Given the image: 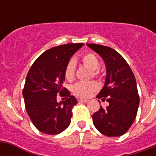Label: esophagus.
I'll use <instances>...</instances> for the list:
<instances>
[{"instance_id": "34e87169", "label": "esophagus", "mask_w": 156, "mask_h": 156, "mask_svg": "<svg viewBox=\"0 0 156 156\" xmlns=\"http://www.w3.org/2000/svg\"><path fill=\"white\" fill-rule=\"evenodd\" d=\"M78 102H81V103H87L88 100H85V99H78Z\"/></svg>"}]
</instances>
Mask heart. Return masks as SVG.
Masks as SVG:
<instances>
[{"instance_id": "heart-1", "label": "heart", "mask_w": 156, "mask_h": 156, "mask_svg": "<svg viewBox=\"0 0 156 156\" xmlns=\"http://www.w3.org/2000/svg\"><path fill=\"white\" fill-rule=\"evenodd\" d=\"M81 62L86 68L91 70V75L94 78H101L100 71L99 68L100 66V61L97 56L92 52H87L82 55L80 57ZM76 65L73 61H69L66 64L64 75L67 81L70 82L74 78L75 74ZM98 85L95 82H88V83H78L73 87V94L78 97L87 98L89 97L93 92L98 90Z\"/></svg>"}]
</instances>
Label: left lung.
I'll return each instance as SVG.
<instances>
[{
  "label": "left lung",
  "mask_w": 156,
  "mask_h": 156,
  "mask_svg": "<svg viewBox=\"0 0 156 156\" xmlns=\"http://www.w3.org/2000/svg\"><path fill=\"white\" fill-rule=\"evenodd\" d=\"M87 45L100 55L107 69L105 83L97 98L109 104L93 114V124L105 136L123 135L135 120L139 104L134 74L123 56L113 48L95 44Z\"/></svg>",
  "instance_id": "8db88e82"
}]
</instances>
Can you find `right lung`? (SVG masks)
Masks as SVG:
<instances>
[{
    "label": "right lung",
    "instance_id": "add662e5",
    "mask_svg": "<svg viewBox=\"0 0 156 156\" xmlns=\"http://www.w3.org/2000/svg\"><path fill=\"white\" fill-rule=\"evenodd\" d=\"M83 44L52 48L38 57L28 71L23 95L28 116L35 128L46 134H58L70 124L72 109L78 101L64 87L66 64ZM66 96L56 101L57 95Z\"/></svg>",
    "mask_w": 156,
    "mask_h": 156
}]
</instances>
